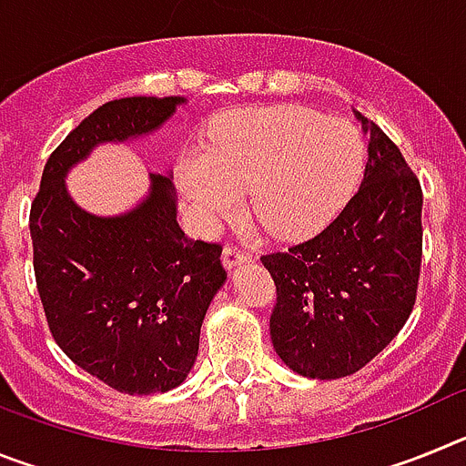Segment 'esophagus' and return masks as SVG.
I'll list each match as a JSON object with an SVG mask.
<instances>
[{"label":"esophagus","mask_w":466,"mask_h":466,"mask_svg":"<svg viewBox=\"0 0 466 466\" xmlns=\"http://www.w3.org/2000/svg\"><path fill=\"white\" fill-rule=\"evenodd\" d=\"M249 261H252V258H249V254L242 252L240 247H233V245L224 247L226 270H233V268H238V266H245V263H249Z\"/></svg>","instance_id":"1"}]
</instances>
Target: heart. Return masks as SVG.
<instances>
[{"label":"heart","instance_id":"b5f03b06","mask_svg":"<svg viewBox=\"0 0 466 466\" xmlns=\"http://www.w3.org/2000/svg\"><path fill=\"white\" fill-rule=\"evenodd\" d=\"M357 127L299 106L233 111L212 130L205 156H188L179 184L200 221L217 224L249 209L275 238L299 240L322 230L345 208L364 170Z\"/></svg>","mask_w":466,"mask_h":466}]
</instances>
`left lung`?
Here are the masks:
<instances>
[{
  "label": "left lung",
  "mask_w": 466,
  "mask_h": 466,
  "mask_svg": "<svg viewBox=\"0 0 466 466\" xmlns=\"http://www.w3.org/2000/svg\"><path fill=\"white\" fill-rule=\"evenodd\" d=\"M369 160L343 212L289 252L261 257L278 289L270 339L299 376H352L401 331L422 261V188L397 144L360 111Z\"/></svg>",
  "instance_id": "obj_1"
}]
</instances>
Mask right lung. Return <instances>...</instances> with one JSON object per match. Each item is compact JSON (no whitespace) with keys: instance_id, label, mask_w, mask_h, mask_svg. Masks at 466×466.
I'll list each match as a JSON object with an SVG mask.
<instances>
[{"instance_id":"obj_1","label":"right lung","mask_w":466,"mask_h":466,"mask_svg":"<svg viewBox=\"0 0 466 466\" xmlns=\"http://www.w3.org/2000/svg\"><path fill=\"white\" fill-rule=\"evenodd\" d=\"M184 97H121L97 106L46 160L30 209L35 275L48 329L84 371L126 394L175 390L196 364L200 327L224 287L221 247L177 224L170 175H149L142 203L97 217L65 177L95 147L158 130Z\"/></svg>"}]
</instances>
